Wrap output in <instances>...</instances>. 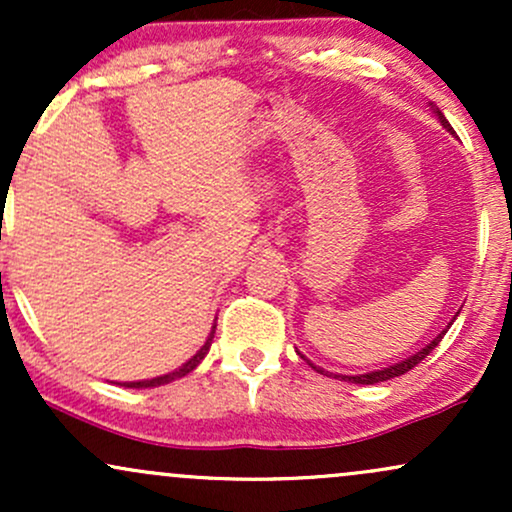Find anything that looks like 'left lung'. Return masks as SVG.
Returning <instances> with one entry per match:
<instances>
[{
	"label": "left lung",
	"instance_id": "obj_1",
	"mask_svg": "<svg viewBox=\"0 0 512 512\" xmlns=\"http://www.w3.org/2000/svg\"><path fill=\"white\" fill-rule=\"evenodd\" d=\"M436 113H438V120L443 122V125L450 129V122L445 120L443 113H440L438 108H436ZM448 330H450V327H448ZM448 330H445V332H448ZM445 332H443V334H445ZM443 334H438V337L433 339L431 344L424 346V349H421V351H416V354L411 356V358H404L402 363H395V366L383 368V370H373V373H366V375H349V380H351V383H356V385H373V383H385V380L399 378V375H404V373H407V370H411L414 366H419V363L424 361V358H426L428 354H431V351L436 349V346L440 344V339H443ZM310 366H313V363H310ZM313 368H315V366H313ZM317 370H320V368H317ZM320 373L325 375V370H320ZM337 378H339V375H337Z\"/></svg>",
	"mask_w": 512,
	"mask_h": 512
}]
</instances>
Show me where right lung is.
I'll return each mask as SVG.
<instances>
[{"label":"right lung","instance_id":"1","mask_svg":"<svg viewBox=\"0 0 512 512\" xmlns=\"http://www.w3.org/2000/svg\"><path fill=\"white\" fill-rule=\"evenodd\" d=\"M216 327V325H214ZM211 339H214V330H211V334H209V339L207 342H204V346L202 349L197 351L195 356L190 358V361L185 363V366L182 368H178L175 370V373H168V375H161V378H151V380H139V383H122L125 387H158V385H166V383H173V380H178V378H182V375H187L190 373V370H195L199 363H202V358L207 356V351H209V346H211Z\"/></svg>","mask_w":512,"mask_h":512}]
</instances>
